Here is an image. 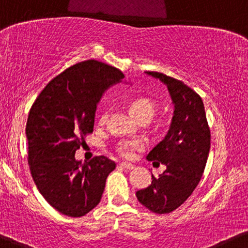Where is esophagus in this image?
<instances>
[{"instance_id": "1", "label": "esophagus", "mask_w": 248, "mask_h": 248, "mask_svg": "<svg viewBox=\"0 0 248 248\" xmlns=\"http://www.w3.org/2000/svg\"><path fill=\"white\" fill-rule=\"evenodd\" d=\"M120 166H121L122 168H126V170H134V165L129 164V162H121Z\"/></svg>"}]
</instances>
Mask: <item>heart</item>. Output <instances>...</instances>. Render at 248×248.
Wrapping results in <instances>:
<instances>
[{
	"label": "heart",
	"instance_id": "heart-1",
	"mask_svg": "<svg viewBox=\"0 0 248 248\" xmlns=\"http://www.w3.org/2000/svg\"><path fill=\"white\" fill-rule=\"evenodd\" d=\"M129 108L132 113L141 121H149L154 116L156 111V105L152 100L147 97H137L129 103ZM108 120V110L103 111L100 116V124H106ZM147 142L145 139L141 138H129L122 139L118 141L114 146V149L120 156L124 159H134L138 152L145 151Z\"/></svg>",
	"mask_w": 248,
	"mask_h": 248
}]
</instances>
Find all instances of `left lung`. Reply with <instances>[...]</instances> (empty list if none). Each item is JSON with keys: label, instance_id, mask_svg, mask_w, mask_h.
<instances>
[{"label": "left lung", "instance_id": "obj_1", "mask_svg": "<svg viewBox=\"0 0 248 248\" xmlns=\"http://www.w3.org/2000/svg\"><path fill=\"white\" fill-rule=\"evenodd\" d=\"M146 73L167 84L175 109L167 135L147 155L167 168L159 178L152 175L151 186L138 190L137 198L153 213L166 214L180 207L197 188L207 162L211 130L199 94L162 73Z\"/></svg>", "mask_w": 248, "mask_h": 248}]
</instances>
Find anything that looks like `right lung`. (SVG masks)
Returning <instances> with one entry per match:
<instances>
[{"label":"right lung","instance_id":"obj_1","mask_svg":"<svg viewBox=\"0 0 248 248\" xmlns=\"http://www.w3.org/2000/svg\"><path fill=\"white\" fill-rule=\"evenodd\" d=\"M124 78L121 70L96 60L67 68L43 88L27 120L28 164L42 197L64 216H86L99 205L115 162L105 155L75 160L84 137L93 133L103 92Z\"/></svg>","mask_w":248,"mask_h":248}]
</instances>
